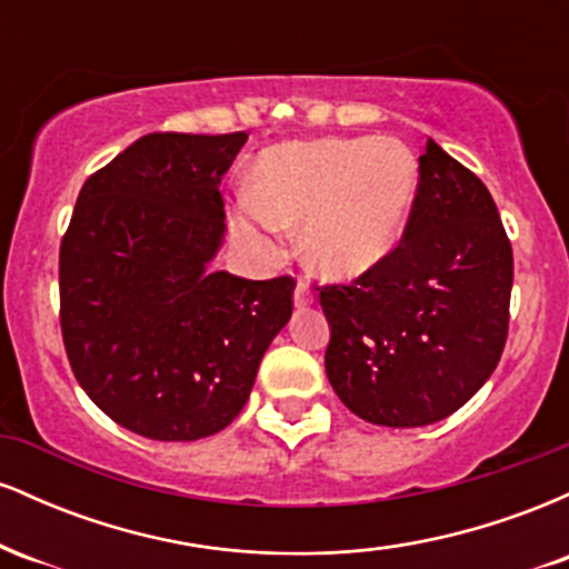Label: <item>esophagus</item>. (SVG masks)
Wrapping results in <instances>:
<instances>
[{
  "label": "esophagus",
  "mask_w": 569,
  "mask_h": 569,
  "mask_svg": "<svg viewBox=\"0 0 569 569\" xmlns=\"http://www.w3.org/2000/svg\"><path fill=\"white\" fill-rule=\"evenodd\" d=\"M293 305L297 307H307L312 305V291L305 280H297V289H293Z\"/></svg>",
  "instance_id": "34e87169"
}]
</instances>
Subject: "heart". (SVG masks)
<instances>
[{
    "mask_svg": "<svg viewBox=\"0 0 569 569\" xmlns=\"http://www.w3.org/2000/svg\"><path fill=\"white\" fill-rule=\"evenodd\" d=\"M420 166L398 139H318L270 149L251 176L234 230L276 251L272 234L297 230L302 257L329 280L375 272L401 243Z\"/></svg>",
    "mask_w": 569,
    "mask_h": 569,
    "instance_id": "obj_1",
    "label": "heart"
}]
</instances>
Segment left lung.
<instances>
[{"label":"left lung","instance_id":"1","mask_svg":"<svg viewBox=\"0 0 569 569\" xmlns=\"http://www.w3.org/2000/svg\"><path fill=\"white\" fill-rule=\"evenodd\" d=\"M513 251L489 189L428 139L403 240L369 276L326 286V375L371 426L449 417L489 380L508 337Z\"/></svg>","mask_w":569,"mask_h":569}]
</instances>
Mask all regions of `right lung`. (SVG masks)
Returning a JSON list of instances; mask_svg holds the SVG:
<instances>
[{
	"instance_id": "1",
	"label": "right lung",
	"mask_w": 569,
	"mask_h": 569,
	"mask_svg": "<svg viewBox=\"0 0 569 569\" xmlns=\"http://www.w3.org/2000/svg\"><path fill=\"white\" fill-rule=\"evenodd\" d=\"M246 133H149L84 181L61 240V331L77 382L154 441L227 428L291 318L293 278L211 270L219 184Z\"/></svg>"
}]
</instances>
